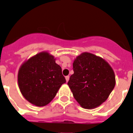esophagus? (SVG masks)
<instances>
[{
  "mask_svg": "<svg viewBox=\"0 0 133 133\" xmlns=\"http://www.w3.org/2000/svg\"><path fill=\"white\" fill-rule=\"evenodd\" d=\"M65 79H66V82H68V81H69V76H65Z\"/></svg>",
  "mask_w": 133,
  "mask_h": 133,
  "instance_id": "34e87169",
  "label": "esophagus"
}]
</instances>
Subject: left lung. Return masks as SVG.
<instances>
[{
	"label": "left lung",
	"mask_w": 133,
	"mask_h": 133,
	"mask_svg": "<svg viewBox=\"0 0 133 133\" xmlns=\"http://www.w3.org/2000/svg\"><path fill=\"white\" fill-rule=\"evenodd\" d=\"M74 74L68 85L82 108L92 109L107 99L115 85V76L110 64L100 57L84 52L74 61Z\"/></svg>",
	"instance_id": "obj_1"
}]
</instances>
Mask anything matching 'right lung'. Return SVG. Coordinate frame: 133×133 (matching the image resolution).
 Wrapping results in <instances>:
<instances>
[{"instance_id":"right-lung-1","label":"right lung","mask_w":133,"mask_h":133,"mask_svg":"<svg viewBox=\"0 0 133 133\" xmlns=\"http://www.w3.org/2000/svg\"><path fill=\"white\" fill-rule=\"evenodd\" d=\"M66 82L62 68L46 51L33 56L19 69L18 83L23 97L36 107L47 105Z\"/></svg>"}]
</instances>
